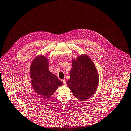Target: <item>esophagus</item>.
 Wrapping results in <instances>:
<instances>
[{
  "label": "esophagus",
  "instance_id": "esophagus-1",
  "mask_svg": "<svg viewBox=\"0 0 131 131\" xmlns=\"http://www.w3.org/2000/svg\"><path fill=\"white\" fill-rule=\"evenodd\" d=\"M62 82L64 83V85H66V80L65 79H63L62 80Z\"/></svg>",
  "mask_w": 131,
  "mask_h": 131
}]
</instances>
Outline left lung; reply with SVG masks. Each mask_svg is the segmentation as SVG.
Returning <instances> with one entry per match:
<instances>
[{
  "mask_svg": "<svg viewBox=\"0 0 131 131\" xmlns=\"http://www.w3.org/2000/svg\"><path fill=\"white\" fill-rule=\"evenodd\" d=\"M99 73L91 59L86 54L72 59L70 79L67 85L74 96L80 101L91 97L99 85Z\"/></svg>",
  "mask_w": 131,
  "mask_h": 131,
  "instance_id": "left-lung-1",
  "label": "left lung"
}]
</instances>
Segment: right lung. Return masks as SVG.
Returning a JSON list of instances; mask_svg holds the SVG:
<instances>
[{
	"label": "right lung",
	"mask_w": 131,
	"mask_h": 131,
	"mask_svg": "<svg viewBox=\"0 0 131 131\" xmlns=\"http://www.w3.org/2000/svg\"><path fill=\"white\" fill-rule=\"evenodd\" d=\"M49 61L44 56L38 55L33 60L30 68L31 85L38 94L49 97L63 83L48 70Z\"/></svg>",
	"instance_id": "right-lung-1"
}]
</instances>
